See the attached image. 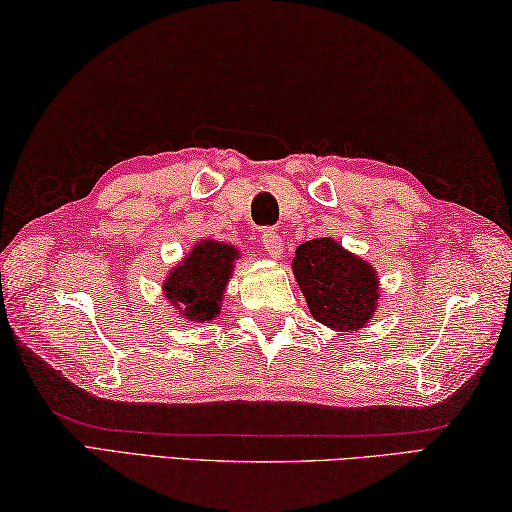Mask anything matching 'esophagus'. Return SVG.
<instances>
[{
  "instance_id": "obj_1",
  "label": "esophagus",
  "mask_w": 512,
  "mask_h": 512,
  "mask_svg": "<svg viewBox=\"0 0 512 512\" xmlns=\"http://www.w3.org/2000/svg\"><path fill=\"white\" fill-rule=\"evenodd\" d=\"M263 249L272 258H279L283 254V238L274 229H265L263 231Z\"/></svg>"
}]
</instances>
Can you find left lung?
Listing matches in <instances>:
<instances>
[{
  "label": "left lung",
  "mask_w": 512,
  "mask_h": 512,
  "mask_svg": "<svg viewBox=\"0 0 512 512\" xmlns=\"http://www.w3.org/2000/svg\"><path fill=\"white\" fill-rule=\"evenodd\" d=\"M292 272L311 315L333 331L363 329L376 313L381 295L374 267L333 238H315L299 245Z\"/></svg>",
  "instance_id": "8db88e82"
}]
</instances>
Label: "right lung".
<instances>
[{
  "label": "right lung",
  "mask_w": 512,
  "mask_h": 512,
  "mask_svg": "<svg viewBox=\"0 0 512 512\" xmlns=\"http://www.w3.org/2000/svg\"><path fill=\"white\" fill-rule=\"evenodd\" d=\"M240 251L217 240H199L183 261L165 276L163 295L190 322L220 315L222 297Z\"/></svg>",
  "instance_id": "add662e5"
}]
</instances>
